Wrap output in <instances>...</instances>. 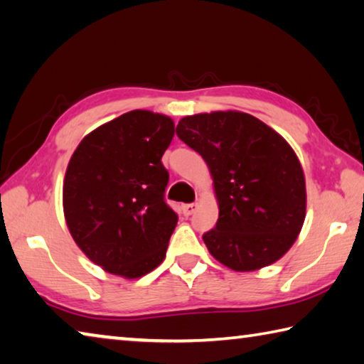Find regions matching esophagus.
Listing matches in <instances>:
<instances>
[{
    "mask_svg": "<svg viewBox=\"0 0 364 364\" xmlns=\"http://www.w3.org/2000/svg\"><path fill=\"white\" fill-rule=\"evenodd\" d=\"M197 208H199V205H197V203H186V205H183V207H181L184 216H191Z\"/></svg>",
    "mask_w": 364,
    "mask_h": 364,
    "instance_id": "esophagus-1",
    "label": "esophagus"
}]
</instances>
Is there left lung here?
Here are the masks:
<instances>
[{
    "label": "left lung",
    "mask_w": 364,
    "mask_h": 364,
    "mask_svg": "<svg viewBox=\"0 0 364 364\" xmlns=\"http://www.w3.org/2000/svg\"><path fill=\"white\" fill-rule=\"evenodd\" d=\"M176 135L202 156L220 208L203 234L210 255L237 272L270 266L293 247L306 220V178L293 148L242 111L183 117Z\"/></svg>",
    "instance_id": "1"
}]
</instances>
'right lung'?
Here are the masks:
<instances>
[{"instance_id": "obj_1", "label": "right lung", "mask_w": 364, "mask_h": 364, "mask_svg": "<svg viewBox=\"0 0 364 364\" xmlns=\"http://www.w3.org/2000/svg\"><path fill=\"white\" fill-rule=\"evenodd\" d=\"M171 117L134 109L82 138L63 180V213L73 240L92 262L124 279L164 261L178 216L164 200L162 156Z\"/></svg>"}]
</instances>
